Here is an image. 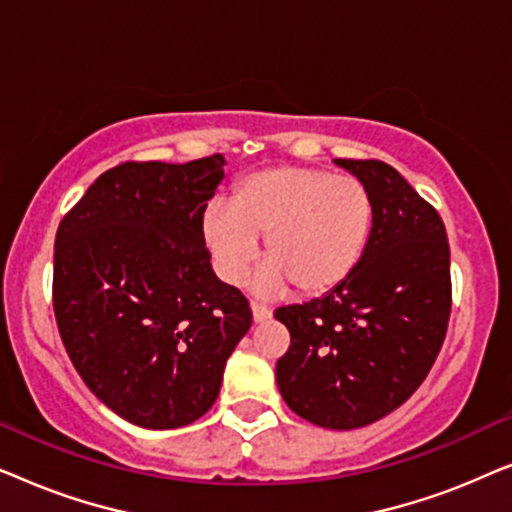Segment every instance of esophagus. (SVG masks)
<instances>
[{
  "instance_id": "obj_1",
  "label": "esophagus",
  "mask_w": 512,
  "mask_h": 512,
  "mask_svg": "<svg viewBox=\"0 0 512 512\" xmlns=\"http://www.w3.org/2000/svg\"><path fill=\"white\" fill-rule=\"evenodd\" d=\"M251 314H254V321H265L272 317V310L263 303H251Z\"/></svg>"
}]
</instances>
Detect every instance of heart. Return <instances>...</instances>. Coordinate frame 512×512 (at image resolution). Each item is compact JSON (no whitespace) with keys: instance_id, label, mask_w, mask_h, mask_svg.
Listing matches in <instances>:
<instances>
[{"instance_id":"b5f03b06","label":"heart","mask_w":512,"mask_h":512,"mask_svg":"<svg viewBox=\"0 0 512 512\" xmlns=\"http://www.w3.org/2000/svg\"><path fill=\"white\" fill-rule=\"evenodd\" d=\"M373 230V198L359 179L298 165H275L242 177L226 202L205 209L202 235L223 282L240 284L261 251L270 265L258 291L324 296L361 263Z\"/></svg>"}]
</instances>
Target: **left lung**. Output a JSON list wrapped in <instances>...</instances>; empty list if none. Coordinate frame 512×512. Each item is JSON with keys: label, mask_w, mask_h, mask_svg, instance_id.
<instances>
[{"label": "left lung", "mask_w": 512, "mask_h": 512, "mask_svg": "<svg viewBox=\"0 0 512 512\" xmlns=\"http://www.w3.org/2000/svg\"><path fill=\"white\" fill-rule=\"evenodd\" d=\"M373 198V230L352 277L275 319L291 345L277 361L286 405L324 429L373 424L415 394L452 310L450 244L436 209L382 160H347Z\"/></svg>", "instance_id": "obj_1"}]
</instances>
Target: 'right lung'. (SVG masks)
<instances>
[{
	"instance_id": "right-lung-1",
	"label": "right lung",
	"mask_w": 512,
	"mask_h": 512,
	"mask_svg": "<svg viewBox=\"0 0 512 512\" xmlns=\"http://www.w3.org/2000/svg\"><path fill=\"white\" fill-rule=\"evenodd\" d=\"M219 153L123 163L95 179L55 235L53 310L76 373L144 429H179L219 396L251 326L249 300L214 275L202 235Z\"/></svg>"
}]
</instances>
